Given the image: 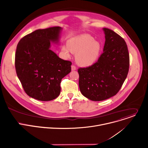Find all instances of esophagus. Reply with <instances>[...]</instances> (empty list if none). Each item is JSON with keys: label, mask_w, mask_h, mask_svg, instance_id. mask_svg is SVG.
I'll list each match as a JSON object with an SVG mask.
<instances>
[{"label": "esophagus", "mask_w": 148, "mask_h": 148, "mask_svg": "<svg viewBox=\"0 0 148 148\" xmlns=\"http://www.w3.org/2000/svg\"><path fill=\"white\" fill-rule=\"evenodd\" d=\"M71 68H72V71H75V70L76 69V66H75V65H74V64H72V65Z\"/></svg>", "instance_id": "1"}]
</instances>
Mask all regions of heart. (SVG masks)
Segmentation results:
<instances>
[{"mask_svg": "<svg viewBox=\"0 0 148 148\" xmlns=\"http://www.w3.org/2000/svg\"><path fill=\"white\" fill-rule=\"evenodd\" d=\"M68 47H63L62 50L65 53H69V49L73 53L76 54L77 63L84 66L93 64L99 57L101 43L89 35H82L71 39L68 43Z\"/></svg>", "mask_w": 148, "mask_h": 148, "instance_id": "heart-1", "label": "heart"}]
</instances>
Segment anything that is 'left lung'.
Here are the masks:
<instances>
[{
  "label": "left lung",
  "mask_w": 148,
  "mask_h": 148,
  "mask_svg": "<svg viewBox=\"0 0 148 148\" xmlns=\"http://www.w3.org/2000/svg\"><path fill=\"white\" fill-rule=\"evenodd\" d=\"M103 30V53L92 65L77 70L82 94L93 101L106 100L116 95L129 68V55L125 40L112 30L105 27Z\"/></svg>",
  "instance_id": "left-lung-1"
}]
</instances>
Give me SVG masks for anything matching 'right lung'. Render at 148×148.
Listing matches in <instances>:
<instances>
[{"instance_id": "right-lung-1", "label": "right lung", "mask_w": 148, "mask_h": 148, "mask_svg": "<svg viewBox=\"0 0 148 148\" xmlns=\"http://www.w3.org/2000/svg\"><path fill=\"white\" fill-rule=\"evenodd\" d=\"M61 29L36 30L23 37L16 47V74L25 93L35 99H56L62 78L71 71L72 62L60 59L50 49L51 41L58 42Z\"/></svg>"}]
</instances>
